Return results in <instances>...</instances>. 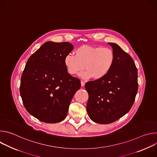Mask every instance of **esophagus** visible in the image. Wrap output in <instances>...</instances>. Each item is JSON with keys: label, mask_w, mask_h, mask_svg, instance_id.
Masks as SVG:
<instances>
[{"label": "esophagus", "mask_w": 157, "mask_h": 157, "mask_svg": "<svg viewBox=\"0 0 157 157\" xmlns=\"http://www.w3.org/2000/svg\"><path fill=\"white\" fill-rule=\"evenodd\" d=\"M81 86H84L85 82H84L83 81H81Z\"/></svg>", "instance_id": "1"}]
</instances>
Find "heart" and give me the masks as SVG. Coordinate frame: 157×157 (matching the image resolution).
Segmentation results:
<instances>
[{
	"mask_svg": "<svg viewBox=\"0 0 157 157\" xmlns=\"http://www.w3.org/2000/svg\"><path fill=\"white\" fill-rule=\"evenodd\" d=\"M74 53L75 55L69 54L64 58L66 71L71 75H76L84 66L86 70L80 75L84 79L103 78L113 68L116 59L115 52L110 47L82 45Z\"/></svg>",
	"mask_w": 157,
	"mask_h": 157,
	"instance_id": "heart-1",
	"label": "heart"
}]
</instances>
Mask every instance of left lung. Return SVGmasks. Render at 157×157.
Returning <instances> with one entry per match:
<instances>
[{"label":"left lung","instance_id":"1","mask_svg":"<svg viewBox=\"0 0 157 157\" xmlns=\"http://www.w3.org/2000/svg\"><path fill=\"white\" fill-rule=\"evenodd\" d=\"M116 54L114 64L103 78L88 81L87 112L98 124L114 122L132 107L138 91L137 68L132 58L119 45L109 43Z\"/></svg>","mask_w":157,"mask_h":157}]
</instances>
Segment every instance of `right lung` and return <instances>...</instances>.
<instances>
[{"instance_id": "add662e5", "label": "right lung", "mask_w": 157, "mask_h": 157, "mask_svg": "<svg viewBox=\"0 0 157 157\" xmlns=\"http://www.w3.org/2000/svg\"><path fill=\"white\" fill-rule=\"evenodd\" d=\"M73 50L68 42L48 41L27 62L20 93L28 113L41 122L53 124L64 120L81 87L79 79L67 72L64 65L65 57Z\"/></svg>"}]
</instances>
